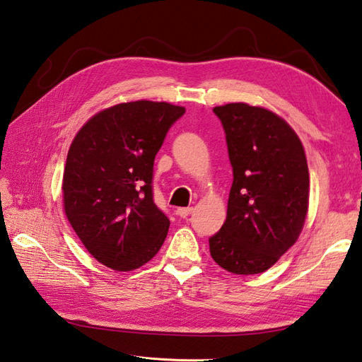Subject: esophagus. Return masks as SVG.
<instances>
[{"label":"esophagus","mask_w":362,"mask_h":362,"mask_svg":"<svg viewBox=\"0 0 362 362\" xmlns=\"http://www.w3.org/2000/svg\"><path fill=\"white\" fill-rule=\"evenodd\" d=\"M192 211H194L192 207H178L176 214H178V216H181V218H187V216L192 214Z\"/></svg>","instance_id":"esophagus-1"}]
</instances>
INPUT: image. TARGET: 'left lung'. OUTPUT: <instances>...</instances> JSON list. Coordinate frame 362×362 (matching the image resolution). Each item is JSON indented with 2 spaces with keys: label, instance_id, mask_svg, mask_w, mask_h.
<instances>
[{
  "label": "left lung",
  "instance_id": "obj_1",
  "mask_svg": "<svg viewBox=\"0 0 362 362\" xmlns=\"http://www.w3.org/2000/svg\"><path fill=\"white\" fill-rule=\"evenodd\" d=\"M214 113L226 133L234 181L226 221L209 249L223 269L259 274L299 238L308 211L307 158L293 128L269 110L240 102Z\"/></svg>",
  "mask_w": 362,
  "mask_h": 362
}]
</instances>
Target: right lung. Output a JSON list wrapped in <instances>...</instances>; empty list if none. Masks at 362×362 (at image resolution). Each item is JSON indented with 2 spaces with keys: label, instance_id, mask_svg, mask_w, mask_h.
<instances>
[{
  "label": "right lung",
  "instance_id": "obj_1",
  "mask_svg": "<svg viewBox=\"0 0 362 362\" xmlns=\"http://www.w3.org/2000/svg\"><path fill=\"white\" fill-rule=\"evenodd\" d=\"M186 108L119 103L93 116L72 141L63 173L65 214L95 260L132 271L153 259L170 221L153 202L155 156Z\"/></svg>",
  "mask_w": 362,
  "mask_h": 362
}]
</instances>
